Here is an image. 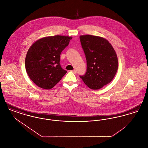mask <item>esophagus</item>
I'll use <instances>...</instances> for the list:
<instances>
[{
	"label": "esophagus",
	"mask_w": 148,
	"mask_h": 148,
	"mask_svg": "<svg viewBox=\"0 0 148 148\" xmlns=\"http://www.w3.org/2000/svg\"><path fill=\"white\" fill-rule=\"evenodd\" d=\"M71 71L74 73H77V71L75 69H74V70H73V71Z\"/></svg>",
	"instance_id": "esophagus-1"
}]
</instances>
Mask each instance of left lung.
Wrapping results in <instances>:
<instances>
[{
    "instance_id": "obj_1",
    "label": "left lung",
    "mask_w": 148,
    "mask_h": 148,
    "mask_svg": "<svg viewBox=\"0 0 148 148\" xmlns=\"http://www.w3.org/2000/svg\"><path fill=\"white\" fill-rule=\"evenodd\" d=\"M87 63L85 84L98 90L112 82L118 68V59L112 44L104 38L96 35L80 36Z\"/></svg>"
}]
</instances>
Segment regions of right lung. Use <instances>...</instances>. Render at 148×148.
<instances>
[{
	"label": "right lung",
	"mask_w": 148,
	"mask_h": 148,
	"mask_svg": "<svg viewBox=\"0 0 148 148\" xmlns=\"http://www.w3.org/2000/svg\"><path fill=\"white\" fill-rule=\"evenodd\" d=\"M71 39V36L65 35L45 36L29 48L25 60V69L38 86L50 89L66 73L60 66V56Z\"/></svg>",
	"instance_id": "right-lung-1"
}]
</instances>
